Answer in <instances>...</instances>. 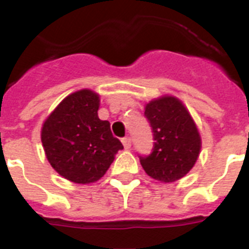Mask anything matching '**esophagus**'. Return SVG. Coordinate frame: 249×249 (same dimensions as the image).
<instances>
[{"instance_id": "34e87169", "label": "esophagus", "mask_w": 249, "mask_h": 249, "mask_svg": "<svg viewBox=\"0 0 249 249\" xmlns=\"http://www.w3.org/2000/svg\"><path fill=\"white\" fill-rule=\"evenodd\" d=\"M122 143H123V147H124V148L129 149V148H131V144H132L131 138H129V137L122 138Z\"/></svg>"}]
</instances>
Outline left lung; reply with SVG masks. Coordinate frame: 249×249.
Masks as SVG:
<instances>
[{
    "label": "left lung",
    "mask_w": 249,
    "mask_h": 249,
    "mask_svg": "<svg viewBox=\"0 0 249 249\" xmlns=\"http://www.w3.org/2000/svg\"><path fill=\"white\" fill-rule=\"evenodd\" d=\"M144 116L153 132V148L140 162L149 177L175 182L190 172L201 151V136L190 112L172 96L153 100Z\"/></svg>",
    "instance_id": "left-lung-1"
}]
</instances>
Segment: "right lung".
Masks as SVG:
<instances>
[{
    "label": "right lung",
    "mask_w": 249,
    "mask_h": 249,
    "mask_svg": "<svg viewBox=\"0 0 249 249\" xmlns=\"http://www.w3.org/2000/svg\"><path fill=\"white\" fill-rule=\"evenodd\" d=\"M100 97L81 89L59 103L41 131L45 153L54 171L74 183L98 181L123 148L108 121L98 118Z\"/></svg>",
    "instance_id": "right-lung-1"
}]
</instances>
